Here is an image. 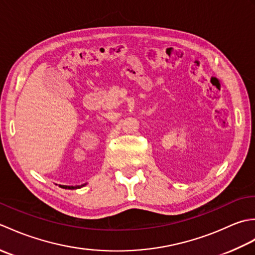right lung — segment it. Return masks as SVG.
<instances>
[{
    "label": "right lung",
    "instance_id": "add662e5",
    "mask_svg": "<svg viewBox=\"0 0 255 255\" xmlns=\"http://www.w3.org/2000/svg\"><path fill=\"white\" fill-rule=\"evenodd\" d=\"M85 185H86V183L82 184V185H77V186H68V185H59V186H60L61 188H64V189H78V188H81Z\"/></svg>",
    "mask_w": 255,
    "mask_h": 255
}]
</instances>
